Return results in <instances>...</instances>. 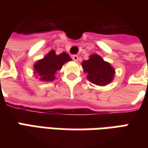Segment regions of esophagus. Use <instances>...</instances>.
I'll use <instances>...</instances> for the list:
<instances>
[{"label": "esophagus", "instance_id": "34e87169", "mask_svg": "<svg viewBox=\"0 0 148 148\" xmlns=\"http://www.w3.org/2000/svg\"><path fill=\"white\" fill-rule=\"evenodd\" d=\"M71 58L74 60L75 62H77V61H78V56L77 55H72L71 56Z\"/></svg>", "mask_w": 148, "mask_h": 148}]
</instances>
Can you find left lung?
Returning <instances> with one entry per match:
<instances>
[{
  "instance_id": "1",
  "label": "left lung",
  "mask_w": 148,
  "mask_h": 148,
  "mask_svg": "<svg viewBox=\"0 0 148 148\" xmlns=\"http://www.w3.org/2000/svg\"><path fill=\"white\" fill-rule=\"evenodd\" d=\"M82 66L89 82L95 85L105 86L114 80L115 69L99 55L91 54L88 60L83 61Z\"/></svg>"
}]
</instances>
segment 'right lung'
<instances>
[{
	"label": "right lung",
	"mask_w": 148,
	"mask_h": 148,
	"mask_svg": "<svg viewBox=\"0 0 148 148\" xmlns=\"http://www.w3.org/2000/svg\"><path fill=\"white\" fill-rule=\"evenodd\" d=\"M70 61L71 57L66 53L56 54L54 50H51L42 59L38 60L34 63V73L39 81L52 82L56 77V72Z\"/></svg>",
	"instance_id": "right-lung-1"
}]
</instances>
